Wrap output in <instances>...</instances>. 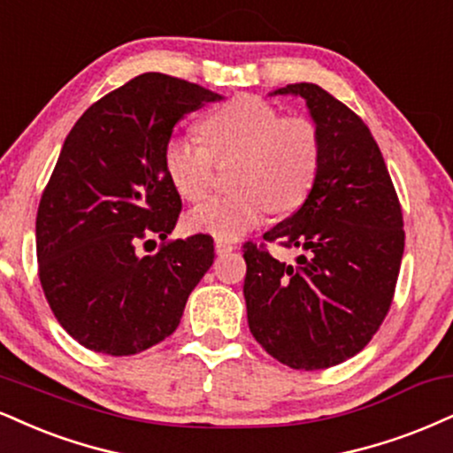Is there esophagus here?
<instances>
[{"label": "esophagus", "mask_w": 453, "mask_h": 453, "mask_svg": "<svg viewBox=\"0 0 453 453\" xmlns=\"http://www.w3.org/2000/svg\"><path fill=\"white\" fill-rule=\"evenodd\" d=\"M234 249H236V247H234L232 242L215 241V253H217V255H227V253H232Z\"/></svg>", "instance_id": "esophagus-1"}]
</instances>
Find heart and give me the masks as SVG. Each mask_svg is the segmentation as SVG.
Listing matches in <instances>:
<instances>
[{"label": "heart", "instance_id": "b5f03b06", "mask_svg": "<svg viewBox=\"0 0 453 453\" xmlns=\"http://www.w3.org/2000/svg\"><path fill=\"white\" fill-rule=\"evenodd\" d=\"M203 143L173 137L162 151L168 181L181 198L200 203L215 181V162L236 160L238 192L212 198L188 215L194 232L236 241L268 212L285 215L312 192L323 162V137L312 118L282 116L257 95H238L200 122Z\"/></svg>", "mask_w": 453, "mask_h": 453}]
</instances>
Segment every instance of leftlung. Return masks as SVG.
Here are the masks:
<instances>
[{
	"mask_svg": "<svg viewBox=\"0 0 453 453\" xmlns=\"http://www.w3.org/2000/svg\"><path fill=\"white\" fill-rule=\"evenodd\" d=\"M274 95L306 99L323 137V162L308 200L242 247L249 329L261 348L293 369L316 372L348 361L388 314L405 230L399 196L372 130L316 84ZM303 250L282 265L265 244Z\"/></svg>",
	"mask_w": 453,
	"mask_h": 453,
	"instance_id": "1",
	"label": "left lung"
}]
</instances>
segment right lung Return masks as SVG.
<instances>
[{
    "mask_svg": "<svg viewBox=\"0 0 453 453\" xmlns=\"http://www.w3.org/2000/svg\"><path fill=\"white\" fill-rule=\"evenodd\" d=\"M219 99L192 81L143 73L92 103L65 139L37 209V274L58 323L88 350L130 357L160 344L212 265L206 234L166 238L181 196L162 151L185 113ZM154 235L157 253L139 256Z\"/></svg>",
    "mask_w": 453,
    "mask_h": 453,
    "instance_id": "obj_1",
    "label": "right lung"
}]
</instances>
